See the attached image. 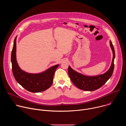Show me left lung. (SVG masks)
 <instances>
[{
  "instance_id": "1",
  "label": "left lung",
  "mask_w": 126,
  "mask_h": 126,
  "mask_svg": "<svg viewBox=\"0 0 126 126\" xmlns=\"http://www.w3.org/2000/svg\"><path fill=\"white\" fill-rule=\"evenodd\" d=\"M110 47L113 51V59L109 69L103 74L94 76H88L79 73L72 69L70 66L68 67V74L70 79L78 88L84 91H93L101 88L112 76L114 69V59L115 57V50L113 45L110 41Z\"/></svg>"
}]
</instances>
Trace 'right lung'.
<instances>
[{"label":"right lung","instance_id":"add662e5","mask_svg":"<svg viewBox=\"0 0 126 126\" xmlns=\"http://www.w3.org/2000/svg\"><path fill=\"white\" fill-rule=\"evenodd\" d=\"M16 38H15L11 52L12 70L16 81L26 90L32 93L41 92L49 88L52 84L53 77L59 64L51 67L43 72L38 74L28 73L21 70L16 58Z\"/></svg>","mask_w":126,"mask_h":126}]
</instances>
